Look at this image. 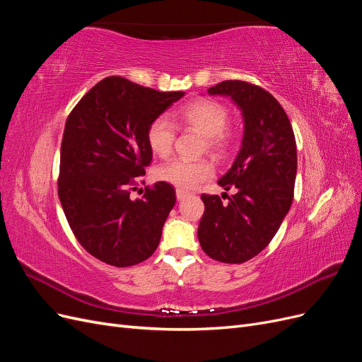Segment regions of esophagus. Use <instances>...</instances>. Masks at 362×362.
I'll return each mask as SVG.
<instances>
[{
	"instance_id": "34e87169",
	"label": "esophagus",
	"mask_w": 362,
	"mask_h": 362,
	"mask_svg": "<svg viewBox=\"0 0 362 362\" xmlns=\"http://www.w3.org/2000/svg\"><path fill=\"white\" fill-rule=\"evenodd\" d=\"M189 194H190L189 192L181 190V189H177V199H178V201H182V199H185V198H187Z\"/></svg>"
}]
</instances>
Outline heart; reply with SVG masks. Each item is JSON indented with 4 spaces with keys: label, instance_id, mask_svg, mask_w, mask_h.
<instances>
[{
    "label": "heart",
    "instance_id": "obj_1",
    "mask_svg": "<svg viewBox=\"0 0 362 362\" xmlns=\"http://www.w3.org/2000/svg\"><path fill=\"white\" fill-rule=\"evenodd\" d=\"M228 108L214 100H194L185 104L175 115V124L198 131L205 137L206 149L216 157H223L231 148L233 133L226 127ZM175 128L166 117L152 120L146 131L149 149L157 157H168L175 144ZM157 178L181 190L194 189L214 175L213 164L205 160H172L161 164L156 172Z\"/></svg>",
    "mask_w": 362,
    "mask_h": 362
}]
</instances>
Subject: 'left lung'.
<instances>
[{"label":"left lung","instance_id":"left-lung-1","mask_svg":"<svg viewBox=\"0 0 362 362\" xmlns=\"http://www.w3.org/2000/svg\"><path fill=\"white\" fill-rule=\"evenodd\" d=\"M208 93L231 98L242 110L245 133L233 168L217 181L237 193L228 204L217 194L201 196L205 211L198 238L210 258L240 264L270 243L290 210L298 170L296 140L287 113L262 87L228 80Z\"/></svg>","mask_w":362,"mask_h":362}]
</instances>
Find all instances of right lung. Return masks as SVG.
I'll use <instances>...</instances> for the list:
<instances>
[{
    "label": "right lung",
    "instance_id": "add662e5",
    "mask_svg": "<svg viewBox=\"0 0 362 362\" xmlns=\"http://www.w3.org/2000/svg\"><path fill=\"white\" fill-rule=\"evenodd\" d=\"M184 92H158L122 76L95 84L68 116L60 149L59 198L80 245L115 267L154 254L177 201L170 184L131 190L152 160L146 131ZM136 189V187H135Z\"/></svg>",
    "mask_w": 362,
    "mask_h": 362
}]
</instances>
